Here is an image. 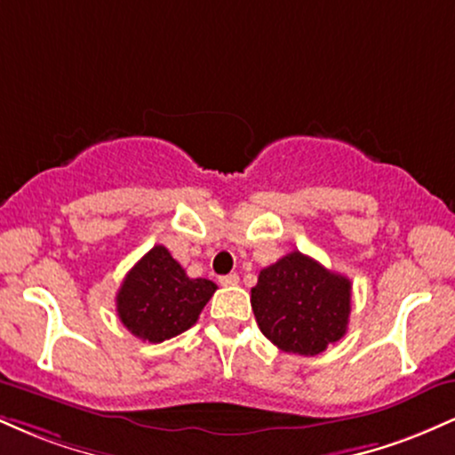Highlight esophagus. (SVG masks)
I'll use <instances>...</instances> for the list:
<instances>
[{
	"mask_svg": "<svg viewBox=\"0 0 455 455\" xmlns=\"http://www.w3.org/2000/svg\"><path fill=\"white\" fill-rule=\"evenodd\" d=\"M220 282L222 286H235L239 282V275L237 274H228V275H220Z\"/></svg>",
	"mask_w": 455,
	"mask_h": 455,
	"instance_id": "obj_1",
	"label": "esophagus"
}]
</instances>
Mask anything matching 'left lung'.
Masks as SVG:
<instances>
[{
	"label": "left lung",
	"instance_id": "obj_1",
	"mask_svg": "<svg viewBox=\"0 0 455 455\" xmlns=\"http://www.w3.org/2000/svg\"><path fill=\"white\" fill-rule=\"evenodd\" d=\"M250 304L267 340L307 357L347 333L351 280L295 250L260 271Z\"/></svg>",
	"mask_w": 455,
	"mask_h": 455
}]
</instances>
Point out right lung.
<instances>
[{
  "label": "right lung",
  "mask_w": 455,
  "mask_h": 455,
  "mask_svg": "<svg viewBox=\"0 0 455 455\" xmlns=\"http://www.w3.org/2000/svg\"><path fill=\"white\" fill-rule=\"evenodd\" d=\"M216 289L212 280L188 278L164 245H154L119 286V321L140 340H171L195 325Z\"/></svg>",
  "instance_id": "1"
}]
</instances>
